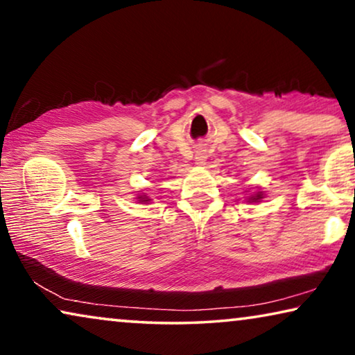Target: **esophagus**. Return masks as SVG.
Listing matches in <instances>:
<instances>
[{
	"label": "esophagus",
	"instance_id": "1",
	"mask_svg": "<svg viewBox=\"0 0 355 355\" xmlns=\"http://www.w3.org/2000/svg\"><path fill=\"white\" fill-rule=\"evenodd\" d=\"M206 159H207L206 154H204V153H198L196 157H194V161H196L198 166H204V164H206Z\"/></svg>",
	"mask_w": 355,
	"mask_h": 355
}]
</instances>
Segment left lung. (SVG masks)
<instances>
[{"mask_svg":"<svg viewBox=\"0 0 355 355\" xmlns=\"http://www.w3.org/2000/svg\"><path fill=\"white\" fill-rule=\"evenodd\" d=\"M263 199V191H261V189H256L252 194H249L248 196V202H261Z\"/></svg>","mask_w":355,"mask_h":355,"instance_id":"1","label":"left lung"}]
</instances>
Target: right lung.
Listing matches in <instances>:
<instances>
[{
  "instance_id": "right-lung-1",
  "label": "right lung",
  "mask_w": 355,
  "mask_h": 355,
  "mask_svg": "<svg viewBox=\"0 0 355 355\" xmlns=\"http://www.w3.org/2000/svg\"><path fill=\"white\" fill-rule=\"evenodd\" d=\"M135 199H137V201H138V202H141V204H148L149 201H151V199H149V196H148L146 193H141V194H138V196L135 198Z\"/></svg>"
}]
</instances>
